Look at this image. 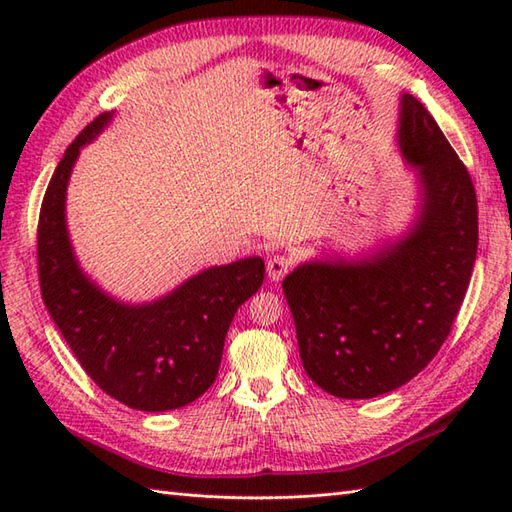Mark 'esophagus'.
<instances>
[{
    "label": "esophagus",
    "instance_id": "obj_1",
    "mask_svg": "<svg viewBox=\"0 0 512 512\" xmlns=\"http://www.w3.org/2000/svg\"><path fill=\"white\" fill-rule=\"evenodd\" d=\"M292 268V259L288 255H273L268 259V279L270 281H281Z\"/></svg>",
    "mask_w": 512,
    "mask_h": 512
}]
</instances>
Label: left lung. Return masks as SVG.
Returning a JSON list of instances; mask_svg holds the SVG:
<instances>
[{
  "instance_id": "8db88e82",
  "label": "left lung",
  "mask_w": 512,
  "mask_h": 512,
  "mask_svg": "<svg viewBox=\"0 0 512 512\" xmlns=\"http://www.w3.org/2000/svg\"><path fill=\"white\" fill-rule=\"evenodd\" d=\"M398 147L420 184L409 231L356 259H312L284 279L306 374L336 398H374L422 372L469 288L477 198L433 116L402 94Z\"/></svg>"
}]
</instances>
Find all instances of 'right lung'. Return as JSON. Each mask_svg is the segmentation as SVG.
Listing matches in <instances>:
<instances>
[{
    "mask_svg": "<svg viewBox=\"0 0 512 512\" xmlns=\"http://www.w3.org/2000/svg\"><path fill=\"white\" fill-rule=\"evenodd\" d=\"M112 116H96L74 138L43 195L37 231L41 297L76 361L107 396L140 411L180 409L213 385L228 325L264 284V259L211 266L140 306L96 286L74 257L65 193L81 147L92 143Z\"/></svg>",
    "mask_w": 512,
    "mask_h": 512,
    "instance_id": "obj_1",
    "label": "right lung"
}]
</instances>
